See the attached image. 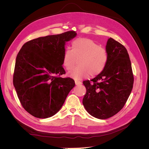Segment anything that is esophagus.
<instances>
[{
    "mask_svg": "<svg viewBox=\"0 0 149 149\" xmlns=\"http://www.w3.org/2000/svg\"><path fill=\"white\" fill-rule=\"evenodd\" d=\"M75 84H76V85L78 86V85L81 84H82V83L81 82V81H78V80H75Z\"/></svg>",
    "mask_w": 149,
    "mask_h": 149,
    "instance_id": "obj_1",
    "label": "esophagus"
}]
</instances>
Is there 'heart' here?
<instances>
[{"instance_id": "b5f03b06", "label": "heart", "mask_w": 149, "mask_h": 149, "mask_svg": "<svg viewBox=\"0 0 149 149\" xmlns=\"http://www.w3.org/2000/svg\"><path fill=\"white\" fill-rule=\"evenodd\" d=\"M72 49L66 48L63 55V65L71 70L78 60V66L68 73L69 77L76 80L88 78L91 74L95 76L104 70L108 56L106 49L98 45L93 40L81 38L72 42Z\"/></svg>"}]
</instances>
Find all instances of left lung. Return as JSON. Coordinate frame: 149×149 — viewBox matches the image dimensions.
<instances>
[{"label":"left lung","instance_id":"obj_1","mask_svg":"<svg viewBox=\"0 0 149 149\" xmlns=\"http://www.w3.org/2000/svg\"><path fill=\"white\" fill-rule=\"evenodd\" d=\"M108 60L102 73L95 78L84 81L86 93L83 104L94 118L106 119L119 112L132 91L134 76L127 49L113 38L106 46Z\"/></svg>","mask_w":149,"mask_h":149}]
</instances>
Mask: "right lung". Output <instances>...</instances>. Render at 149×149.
Returning <instances> with one entry per match:
<instances>
[{"instance_id":"right-lung-1","label":"right lung","mask_w":149,"mask_h":149,"mask_svg":"<svg viewBox=\"0 0 149 149\" xmlns=\"http://www.w3.org/2000/svg\"><path fill=\"white\" fill-rule=\"evenodd\" d=\"M77 33L68 31L25 43L16 58L13 83L22 106L29 114L45 119L60 111L75 85L63 78V55L66 42Z\"/></svg>"}]
</instances>
